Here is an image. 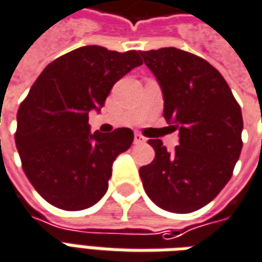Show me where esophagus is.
I'll return each mask as SVG.
<instances>
[{"label": "esophagus", "instance_id": "34e87169", "mask_svg": "<svg viewBox=\"0 0 262 262\" xmlns=\"http://www.w3.org/2000/svg\"><path fill=\"white\" fill-rule=\"evenodd\" d=\"M144 142H146V139H144L140 133H135V143L140 144V143H144Z\"/></svg>", "mask_w": 262, "mask_h": 262}]
</instances>
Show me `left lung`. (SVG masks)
Returning <instances> with one entry per match:
<instances>
[{
  "label": "left lung",
  "instance_id": "8db88e82",
  "mask_svg": "<svg viewBox=\"0 0 262 262\" xmlns=\"http://www.w3.org/2000/svg\"><path fill=\"white\" fill-rule=\"evenodd\" d=\"M162 88L163 116L179 129L170 153L150 139L155 160L139 170L146 193L171 213L204 207L233 176L243 140L241 107L221 74L197 55L177 48L140 51Z\"/></svg>",
  "mask_w": 262,
  "mask_h": 262
}]
</instances>
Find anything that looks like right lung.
Returning <instances> with one entry per match:
<instances>
[{"mask_svg":"<svg viewBox=\"0 0 262 262\" xmlns=\"http://www.w3.org/2000/svg\"><path fill=\"white\" fill-rule=\"evenodd\" d=\"M142 63L136 51L89 45L59 56L38 76L18 109L15 143L28 180L49 204L74 211L103 197L133 132L92 135L88 115L100 111L113 85Z\"/></svg>","mask_w":262,"mask_h":262,"instance_id":"1","label":"right lung"}]
</instances>
